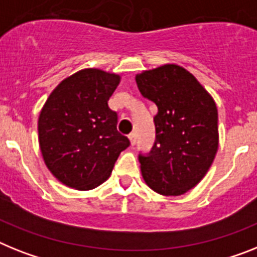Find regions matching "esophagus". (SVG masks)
I'll list each match as a JSON object with an SVG mask.
<instances>
[{"mask_svg": "<svg viewBox=\"0 0 257 257\" xmlns=\"http://www.w3.org/2000/svg\"><path fill=\"white\" fill-rule=\"evenodd\" d=\"M128 139H130L131 142V146H135V143H137V134L131 133L130 135H128Z\"/></svg>", "mask_w": 257, "mask_h": 257, "instance_id": "obj_1", "label": "esophagus"}]
</instances>
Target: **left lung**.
Masks as SVG:
<instances>
[{"instance_id":"obj_1","label":"left lung","mask_w":257,"mask_h":257,"mask_svg":"<svg viewBox=\"0 0 257 257\" xmlns=\"http://www.w3.org/2000/svg\"><path fill=\"white\" fill-rule=\"evenodd\" d=\"M135 80L143 97L157 105L155 144L150 153H139L144 181L157 194L183 195L204 178L217 153L216 104L181 66H161Z\"/></svg>"}]
</instances>
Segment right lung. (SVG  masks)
Returning <instances> with one entry per match:
<instances>
[{"mask_svg": "<svg viewBox=\"0 0 257 257\" xmlns=\"http://www.w3.org/2000/svg\"><path fill=\"white\" fill-rule=\"evenodd\" d=\"M118 83L115 74L85 69L48 97L39 117V143L45 165L63 185L82 191L97 187L130 146L107 105Z\"/></svg>", "mask_w": 257, "mask_h": 257, "instance_id": "obj_1", "label": "right lung"}]
</instances>
